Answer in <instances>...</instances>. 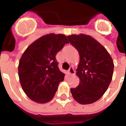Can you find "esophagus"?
<instances>
[{
  "label": "esophagus",
  "mask_w": 126,
  "mask_h": 126,
  "mask_svg": "<svg viewBox=\"0 0 126 126\" xmlns=\"http://www.w3.org/2000/svg\"><path fill=\"white\" fill-rule=\"evenodd\" d=\"M68 72H69V74H70V75H74L75 73H76V71H75V70H74V69L73 67H70V68L69 69Z\"/></svg>",
  "instance_id": "34e87169"
}]
</instances>
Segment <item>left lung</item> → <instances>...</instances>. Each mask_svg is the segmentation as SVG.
I'll return each mask as SVG.
<instances>
[{"instance_id": "1", "label": "left lung", "mask_w": 126, "mask_h": 126, "mask_svg": "<svg viewBox=\"0 0 126 126\" xmlns=\"http://www.w3.org/2000/svg\"><path fill=\"white\" fill-rule=\"evenodd\" d=\"M67 38L79 52L76 75L79 84L71 88L72 96L82 105L94 103L107 90L112 79L114 64L105 48L91 36L79 34Z\"/></svg>"}]
</instances>
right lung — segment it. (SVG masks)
<instances>
[{
	"label": "right lung",
	"instance_id": "right-lung-1",
	"mask_svg": "<svg viewBox=\"0 0 126 126\" xmlns=\"http://www.w3.org/2000/svg\"><path fill=\"white\" fill-rule=\"evenodd\" d=\"M69 41L63 34L50 33L30 44L19 61L18 72L24 93L35 102L52 99L65 74L59 70L56 55Z\"/></svg>",
	"mask_w": 126,
	"mask_h": 126
}]
</instances>
